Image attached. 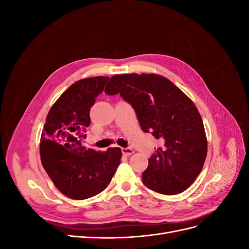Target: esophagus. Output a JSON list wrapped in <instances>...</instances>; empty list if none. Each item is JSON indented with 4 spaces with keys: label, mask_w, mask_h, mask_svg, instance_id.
<instances>
[{
    "label": "esophagus",
    "mask_w": 249,
    "mask_h": 249,
    "mask_svg": "<svg viewBox=\"0 0 249 249\" xmlns=\"http://www.w3.org/2000/svg\"><path fill=\"white\" fill-rule=\"evenodd\" d=\"M122 153L124 155V156H131L134 154V150L130 147H123L122 148Z\"/></svg>",
    "instance_id": "obj_1"
}]
</instances>
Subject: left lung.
Returning <instances> with one entry per match:
<instances>
[{
  "instance_id": "1",
  "label": "left lung",
  "mask_w": 249,
  "mask_h": 249,
  "mask_svg": "<svg viewBox=\"0 0 249 249\" xmlns=\"http://www.w3.org/2000/svg\"><path fill=\"white\" fill-rule=\"evenodd\" d=\"M105 92L122 95L136 111L141 129L163 141L148 159L143 184L161 194L185 191L199 175L208 152L205 126L194 103L156 73L115 74Z\"/></svg>"
}]
</instances>
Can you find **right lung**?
I'll return each instance as SVG.
<instances>
[{
  "instance_id": "add662e5",
  "label": "right lung",
  "mask_w": 249,
  "mask_h": 249,
  "mask_svg": "<svg viewBox=\"0 0 249 249\" xmlns=\"http://www.w3.org/2000/svg\"><path fill=\"white\" fill-rule=\"evenodd\" d=\"M109 77L74 82L51 107L40 137L43 168L65 196L82 200L104 191L122 159V149L95 152L82 145L90 124V109Z\"/></svg>"
}]
</instances>
